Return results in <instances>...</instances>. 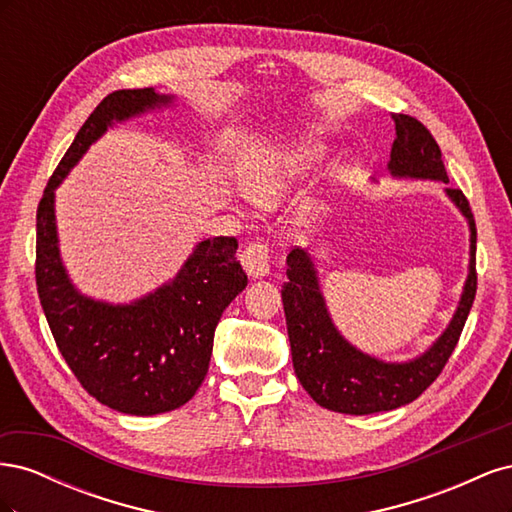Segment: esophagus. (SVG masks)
I'll list each match as a JSON object with an SVG mask.
<instances>
[{"label":"esophagus","instance_id":"1","mask_svg":"<svg viewBox=\"0 0 512 512\" xmlns=\"http://www.w3.org/2000/svg\"><path fill=\"white\" fill-rule=\"evenodd\" d=\"M241 265L250 280H260L269 275V247L262 241H254L243 250Z\"/></svg>","mask_w":512,"mask_h":512}]
</instances>
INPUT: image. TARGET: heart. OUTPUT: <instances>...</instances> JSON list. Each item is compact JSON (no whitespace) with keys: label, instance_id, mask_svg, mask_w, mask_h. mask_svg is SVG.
Segmentation results:
<instances>
[{"label":"heart","instance_id":"heart-1","mask_svg":"<svg viewBox=\"0 0 512 512\" xmlns=\"http://www.w3.org/2000/svg\"><path fill=\"white\" fill-rule=\"evenodd\" d=\"M324 158V147L312 141L267 145L252 149L241 162L243 194L262 209H271L314 173Z\"/></svg>","mask_w":512,"mask_h":512}]
</instances>
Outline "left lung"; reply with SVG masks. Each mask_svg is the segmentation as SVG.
<instances>
[{"instance_id": "1", "label": "left lung", "mask_w": 512, "mask_h": 512, "mask_svg": "<svg viewBox=\"0 0 512 512\" xmlns=\"http://www.w3.org/2000/svg\"><path fill=\"white\" fill-rule=\"evenodd\" d=\"M395 141L389 173L395 179L448 183L442 151L429 130L410 115H391ZM470 228V262L451 322L423 354L408 361H382L339 333L320 288L314 256L309 250H292L286 258L288 282L282 286L286 327L294 374L318 406L342 414H376L414 401L440 376L453 354L476 294V224L461 190L444 188Z\"/></svg>"}]
</instances>
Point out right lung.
Returning <instances> with one entry per match:
<instances>
[{"mask_svg": "<svg viewBox=\"0 0 512 512\" xmlns=\"http://www.w3.org/2000/svg\"><path fill=\"white\" fill-rule=\"evenodd\" d=\"M173 104L175 96L153 87L108 94L76 132L36 215V284L55 344L91 397L134 416L181 408L203 384L215 327L247 286L235 256L237 239L196 243L173 280L145 297L130 303L94 299L74 286L61 260L55 190L108 128Z\"/></svg>", "mask_w": 512, "mask_h": 512, "instance_id": "add662e5", "label": "right lung"}]
</instances>
